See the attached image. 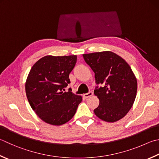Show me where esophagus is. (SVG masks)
Instances as JSON below:
<instances>
[{
  "label": "esophagus",
  "instance_id": "obj_1",
  "mask_svg": "<svg viewBox=\"0 0 159 159\" xmlns=\"http://www.w3.org/2000/svg\"><path fill=\"white\" fill-rule=\"evenodd\" d=\"M93 94V93L92 91H89V93H87L84 94V98H89V97L92 96Z\"/></svg>",
  "mask_w": 159,
  "mask_h": 159
}]
</instances>
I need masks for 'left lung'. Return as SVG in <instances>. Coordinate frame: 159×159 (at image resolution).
Returning a JSON list of instances; mask_svg holds the SVG:
<instances>
[{"label":"left lung","instance_id":"8db88e82","mask_svg":"<svg viewBox=\"0 0 159 159\" xmlns=\"http://www.w3.org/2000/svg\"><path fill=\"white\" fill-rule=\"evenodd\" d=\"M83 57L95 73L94 90L100 100L94 113L104 121L113 122L125 116L132 107L137 92V80L127 63L111 51L84 54Z\"/></svg>","mask_w":159,"mask_h":159}]
</instances>
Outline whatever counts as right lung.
<instances>
[{
	"label": "right lung",
	"mask_w": 159,
	"mask_h": 159,
	"mask_svg": "<svg viewBox=\"0 0 159 159\" xmlns=\"http://www.w3.org/2000/svg\"><path fill=\"white\" fill-rule=\"evenodd\" d=\"M76 62V55H47L30 71L25 82L27 98L32 109L48 124L58 126L69 121L82 100L71 89L65 91Z\"/></svg>",
	"instance_id": "obj_1"
}]
</instances>
